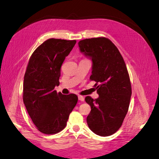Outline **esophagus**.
<instances>
[{
	"label": "esophagus",
	"instance_id": "34e87169",
	"mask_svg": "<svg viewBox=\"0 0 159 159\" xmlns=\"http://www.w3.org/2000/svg\"><path fill=\"white\" fill-rule=\"evenodd\" d=\"M78 99L80 101H81V102H84L85 100V98L84 96H81V95H78Z\"/></svg>",
	"mask_w": 159,
	"mask_h": 159
}]
</instances>
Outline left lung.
Here are the masks:
<instances>
[{
	"mask_svg": "<svg viewBox=\"0 0 159 159\" xmlns=\"http://www.w3.org/2000/svg\"><path fill=\"white\" fill-rule=\"evenodd\" d=\"M78 46L80 52L92 61L90 80L96 82L99 94L95 99L89 96L85 99L91 107L88 127L98 135H111L121 126L132 93L125 63L117 48L106 38L80 40Z\"/></svg>",
	"mask_w": 159,
	"mask_h": 159,
	"instance_id": "1",
	"label": "left lung"
}]
</instances>
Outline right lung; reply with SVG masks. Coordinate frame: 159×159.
<instances>
[{"mask_svg": "<svg viewBox=\"0 0 159 159\" xmlns=\"http://www.w3.org/2000/svg\"><path fill=\"white\" fill-rule=\"evenodd\" d=\"M75 40L50 38L38 46L28 61L23 84V102L40 132L56 134L64 129L78 102V96L54 90L60 84V68Z\"/></svg>", "mask_w": 159, "mask_h": 159, "instance_id": "obj_1", "label": "right lung"}]
</instances>
